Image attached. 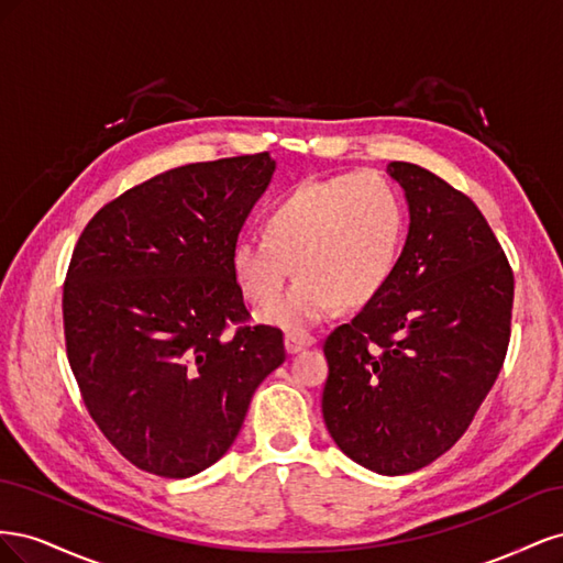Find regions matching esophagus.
<instances>
[{"mask_svg": "<svg viewBox=\"0 0 563 563\" xmlns=\"http://www.w3.org/2000/svg\"><path fill=\"white\" fill-rule=\"evenodd\" d=\"M314 335H310V333H302V331H288L286 335H284V345H286V352L288 354H298L300 350H305V347H310V345H314Z\"/></svg>", "mask_w": 563, "mask_h": 563, "instance_id": "34e87169", "label": "esophagus"}]
</instances>
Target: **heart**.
Masks as SVG:
<instances>
[{
  "label": "heart",
  "instance_id": "1",
  "mask_svg": "<svg viewBox=\"0 0 563 563\" xmlns=\"http://www.w3.org/2000/svg\"><path fill=\"white\" fill-rule=\"evenodd\" d=\"M404 244V203L378 174H345L300 183L263 218V234L236 240L230 265L242 296L265 308L292 274L295 291L263 312L284 329H308L335 312L376 298L397 267Z\"/></svg>",
  "mask_w": 563,
  "mask_h": 563
}]
</instances>
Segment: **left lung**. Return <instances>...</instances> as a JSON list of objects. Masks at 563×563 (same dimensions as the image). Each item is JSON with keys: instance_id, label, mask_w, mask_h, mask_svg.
<instances>
[{"instance_id": "left-lung-1", "label": "left lung", "mask_w": 563, "mask_h": 563, "mask_svg": "<svg viewBox=\"0 0 563 563\" xmlns=\"http://www.w3.org/2000/svg\"><path fill=\"white\" fill-rule=\"evenodd\" d=\"M411 225L383 291L323 343V422L378 474L434 463L465 434L503 368L515 272L476 203L408 162L387 164Z\"/></svg>"}]
</instances>
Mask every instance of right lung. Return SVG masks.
<instances>
[{"instance_id": "1", "label": "right lung", "mask_w": 563, "mask_h": 563, "mask_svg": "<svg viewBox=\"0 0 563 563\" xmlns=\"http://www.w3.org/2000/svg\"><path fill=\"white\" fill-rule=\"evenodd\" d=\"M275 174L267 152L172 168L106 203L63 284L67 362L110 444L185 479L223 457L284 333L249 327L230 253Z\"/></svg>"}]
</instances>
